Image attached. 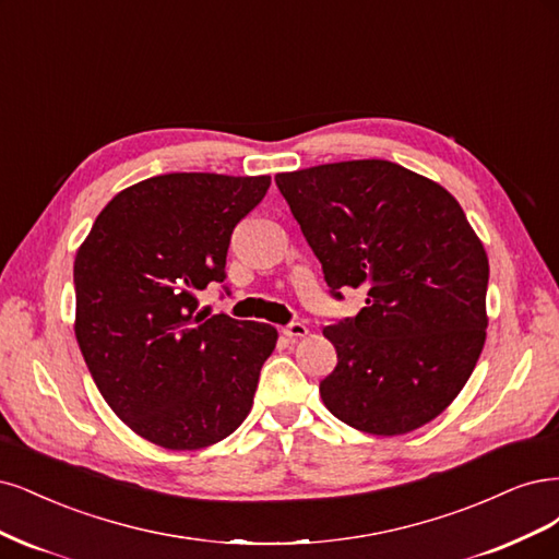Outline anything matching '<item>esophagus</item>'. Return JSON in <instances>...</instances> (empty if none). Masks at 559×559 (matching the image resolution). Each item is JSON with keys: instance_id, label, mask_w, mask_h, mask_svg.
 <instances>
[{"instance_id": "34e87169", "label": "esophagus", "mask_w": 559, "mask_h": 559, "mask_svg": "<svg viewBox=\"0 0 559 559\" xmlns=\"http://www.w3.org/2000/svg\"><path fill=\"white\" fill-rule=\"evenodd\" d=\"M281 332H283L285 336L295 338V336H306V334H309V328H306L304 322H290V325H285Z\"/></svg>"}]
</instances>
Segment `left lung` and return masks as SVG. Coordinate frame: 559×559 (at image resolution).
Returning a JSON list of instances; mask_svg holds the SVG:
<instances>
[{"label":"left lung","mask_w":559,"mask_h":559,"mask_svg":"<svg viewBox=\"0 0 559 559\" xmlns=\"http://www.w3.org/2000/svg\"><path fill=\"white\" fill-rule=\"evenodd\" d=\"M334 299L362 287L355 318L322 330L336 348L320 381L332 416L376 437L435 420L485 344L488 255L457 200L388 159L278 174Z\"/></svg>","instance_id":"8db88e82"}]
</instances>
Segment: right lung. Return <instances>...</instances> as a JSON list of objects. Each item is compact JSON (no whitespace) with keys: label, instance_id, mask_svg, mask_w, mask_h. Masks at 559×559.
Wrapping results in <instances>:
<instances>
[{"label":"right lung","instance_id":"add662e5","mask_svg":"<svg viewBox=\"0 0 559 559\" xmlns=\"http://www.w3.org/2000/svg\"><path fill=\"white\" fill-rule=\"evenodd\" d=\"M269 183L146 178L104 206L79 248L76 341L90 376L116 416L162 448L218 443L253 406L278 334L266 322L197 313V290L227 278L231 231Z\"/></svg>","mask_w":559,"mask_h":559}]
</instances>
